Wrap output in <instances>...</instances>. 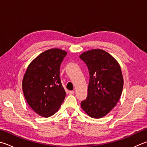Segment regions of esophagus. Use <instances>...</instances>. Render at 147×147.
I'll return each mask as SVG.
<instances>
[{
  "label": "esophagus",
  "instance_id": "1",
  "mask_svg": "<svg viewBox=\"0 0 147 147\" xmlns=\"http://www.w3.org/2000/svg\"><path fill=\"white\" fill-rule=\"evenodd\" d=\"M69 94H74V91H73V90H69Z\"/></svg>",
  "mask_w": 147,
  "mask_h": 147
}]
</instances>
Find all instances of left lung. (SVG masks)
Wrapping results in <instances>:
<instances>
[{"label": "left lung", "instance_id": "obj_1", "mask_svg": "<svg viewBox=\"0 0 147 147\" xmlns=\"http://www.w3.org/2000/svg\"><path fill=\"white\" fill-rule=\"evenodd\" d=\"M89 69L87 96L81 107L88 115L100 118L107 115L121 96L123 79L118 62L105 51H88L80 56Z\"/></svg>", "mask_w": 147, "mask_h": 147}]
</instances>
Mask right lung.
<instances>
[{"label":"right lung","mask_w":147,"mask_h":147,"mask_svg":"<svg viewBox=\"0 0 147 147\" xmlns=\"http://www.w3.org/2000/svg\"><path fill=\"white\" fill-rule=\"evenodd\" d=\"M67 53L51 49L32 61L22 81L26 101L38 115L45 118L57 113L66 93L60 78V67Z\"/></svg>","instance_id":"obj_1"}]
</instances>
